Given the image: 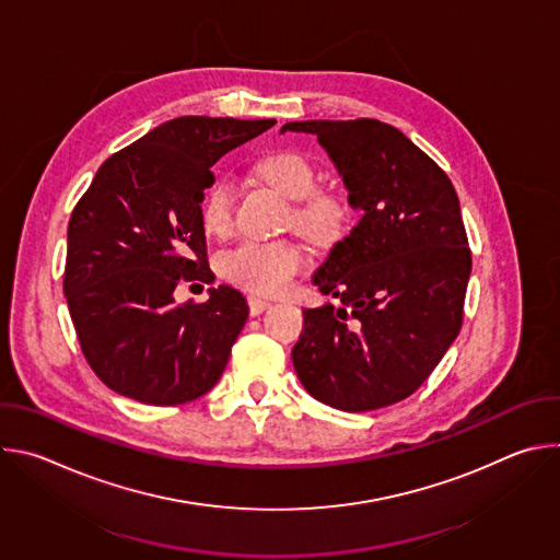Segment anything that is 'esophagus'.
<instances>
[{"label": "esophagus", "mask_w": 560, "mask_h": 560, "mask_svg": "<svg viewBox=\"0 0 560 560\" xmlns=\"http://www.w3.org/2000/svg\"><path fill=\"white\" fill-rule=\"evenodd\" d=\"M248 307H250V314L255 316V314H261L264 310H268L270 301H266L261 296H248Z\"/></svg>", "instance_id": "esophagus-1"}]
</instances>
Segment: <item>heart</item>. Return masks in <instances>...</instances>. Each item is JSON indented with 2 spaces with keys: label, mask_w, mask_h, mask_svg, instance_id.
<instances>
[{
  "label": "heart",
  "mask_w": 560,
  "mask_h": 560,
  "mask_svg": "<svg viewBox=\"0 0 560 560\" xmlns=\"http://www.w3.org/2000/svg\"><path fill=\"white\" fill-rule=\"evenodd\" d=\"M255 173L277 188L292 203V228L312 242H335L352 219L350 199L332 188H316L318 173L307 156L294 150H277L264 154L255 164ZM234 208V190L230 179L217 177L201 195V223L212 234L230 230ZM303 268V255L288 242H248L236 244L219 257V272L225 281L253 294H279Z\"/></svg>",
  "instance_id": "obj_1"
}]
</instances>
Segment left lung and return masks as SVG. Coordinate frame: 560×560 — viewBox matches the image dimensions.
Returning a JSON list of instances; mask_svg holds the SVG:
<instances>
[{"mask_svg": "<svg viewBox=\"0 0 560 560\" xmlns=\"http://www.w3.org/2000/svg\"><path fill=\"white\" fill-rule=\"evenodd\" d=\"M332 159L359 223L312 277L341 301L303 310L292 363L303 387L343 412L404 401L463 324L471 253L447 175L376 119L290 121Z\"/></svg>", "mask_w": 560, "mask_h": 560, "instance_id": "8db88e82", "label": "left lung"}]
</instances>
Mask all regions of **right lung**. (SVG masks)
Instances as JSON below:
<instances>
[{"instance_id":"right-lung-1","label":"right lung","mask_w":560,"mask_h":560,"mask_svg":"<svg viewBox=\"0 0 560 560\" xmlns=\"http://www.w3.org/2000/svg\"><path fill=\"white\" fill-rule=\"evenodd\" d=\"M275 124L171 119L110 154L77 201L63 294L89 365L117 394L179 406L225 370L248 318L244 294L219 285L203 303H177L175 288L214 281L199 214L210 168Z\"/></svg>"}]
</instances>
